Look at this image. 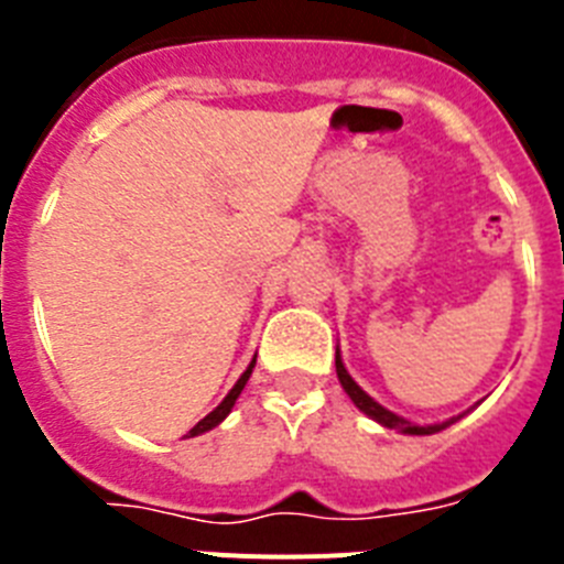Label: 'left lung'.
<instances>
[{
    "mask_svg": "<svg viewBox=\"0 0 564 564\" xmlns=\"http://www.w3.org/2000/svg\"><path fill=\"white\" fill-rule=\"evenodd\" d=\"M336 376H338V383H341V387H344V392L350 395V401L356 403V406L364 412V415L372 417V421L381 423V426H387V430L403 432V435H435V432L446 430V426H452V423L460 421V417H463V415H457V417H449V421H443V423H430V426H417V423H412V421H406V417L395 415V412H390V410H387V406H381V403H378L376 398L367 395V392H364L361 387H358V383L352 381V376H350V372H347V367H344L341 352H338V347H336Z\"/></svg>",
    "mask_w": 564,
    "mask_h": 564,
    "instance_id": "obj_1",
    "label": "left lung"
}]
</instances>
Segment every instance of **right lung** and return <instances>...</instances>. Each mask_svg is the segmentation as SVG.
I'll return each mask as SVG.
<instances>
[{
	"instance_id": "add662e5",
	"label": "right lung",
	"mask_w": 564,
	"mask_h": 564,
	"mask_svg": "<svg viewBox=\"0 0 564 564\" xmlns=\"http://www.w3.org/2000/svg\"><path fill=\"white\" fill-rule=\"evenodd\" d=\"M253 364H257V356L251 358V364H248V367H246V372H242V376L237 378V383H234V387H231V392H228V395L223 398V401H220V406H217V410H212V412H208V415L203 417V421L197 423V426H192V430H188V435H186V437H197V435H203V432L214 430V426H220V423L226 421L228 415H231V410H234V403H237L239 392L246 390L248 378H251V372H253Z\"/></svg>"
}]
</instances>
